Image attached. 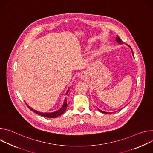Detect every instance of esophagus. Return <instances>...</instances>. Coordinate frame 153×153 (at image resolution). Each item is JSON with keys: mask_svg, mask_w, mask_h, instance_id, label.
<instances>
[{"mask_svg": "<svg viewBox=\"0 0 153 153\" xmlns=\"http://www.w3.org/2000/svg\"><path fill=\"white\" fill-rule=\"evenodd\" d=\"M85 77V76H82V77Z\"/></svg>", "mask_w": 153, "mask_h": 153, "instance_id": "obj_1", "label": "esophagus"}]
</instances>
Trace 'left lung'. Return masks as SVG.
<instances>
[{
	"label": "left lung",
	"instance_id": "left-lung-1",
	"mask_svg": "<svg viewBox=\"0 0 153 153\" xmlns=\"http://www.w3.org/2000/svg\"><path fill=\"white\" fill-rule=\"evenodd\" d=\"M116 39L117 42H118V43H121L122 42H123V41L122 40V39H120L118 36H117V37H116ZM132 53H133V55L134 56V54H133V51H132ZM99 111H100V112H102V113H105V114H107V113H106V112H105V111H102V110H99Z\"/></svg>",
	"mask_w": 153,
	"mask_h": 153
}]
</instances>
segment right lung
<instances>
[{
    "instance_id": "1",
    "label": "right lung",
    "mask_w": 153,
    "mask_h": 153,
    "mask_svg": "<svg viewBox=\"0 0 153 153\" xmlns=\"http://www.w3.org/2000/svg\"><path fill=\"white\" fill-rule=\"evenodd\" d=\"M68 91H69V90L67 91V94H68ZM67 106H68V105H67V99H66L65 100L64 103H63L62 106L61 107V108L60 109V110H59L58 111H56V112H54V113H40V112L37 111H36V110H34L33 108H31L29 107L28 106V107L30 108V110L31 111H34V113H36L39 114V115H40V116H44V117H48V118H56V117H58V116L62 115V114L65 112V111L66 110V109H67Z\"/></svg>"
}]
</instances>
